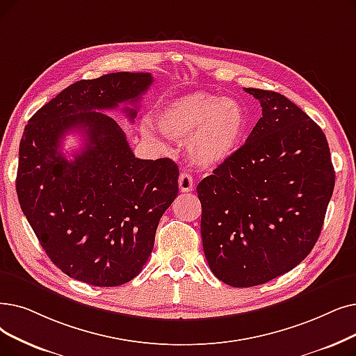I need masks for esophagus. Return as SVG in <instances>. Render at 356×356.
I'll use <instances>...</instances> for the list:
<instances>
[{
	"label": "esophagus",
	"instance_id": "34e87169",
	"mask_svg": "<svg viewBox=\"0 0 356 356\" xmlns=\"http://www.w3.org/2000/svg\"><path fill=\"white\" fill-rule=\"evenodd\" d=\"M193 177L189 173H180L179 176V189L180 192H191L193 189Z\"/></svg>",
	"mask_w": 356,
	"mask_h": 356
}]
</instances>
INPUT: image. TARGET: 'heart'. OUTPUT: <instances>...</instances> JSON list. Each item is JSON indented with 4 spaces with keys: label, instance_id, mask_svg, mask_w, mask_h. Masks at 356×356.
Returning <instances> with one entry per match:
<instances>
[{
    "label": "heart",
    "instance_id": "b5f03b06",
    "mask_svg": "<svg viewBox=\"0 0 356 356\" xmlns=\"http://www.w3.org/2000/svg\"><path fill=\"white\" fill-rule=\"evenodd\" d=\"M157 125L170 140L188 141L193 163L215 167L237 151L245 131V115L233 99L193 92L164 106L157 113ZM145 135L156 141L148 131Z\"/></svg>",
    "mask_w": 356,
    "mask_h": 356
}]
</instances>
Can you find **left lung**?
<instances>
[{
    "mask_svg": "<svg viewBox=\"0 0 356 356\" xmlns=\"http://www.w3.org/2000/svg\"><path fill=\"white\" fill-rule=\"evenodd\" d=\"M261 118L241 145L197 184L200 234L212 273L249 288L308 256L334 188L330 149L317 123L280 92L244 88Z\"/></svg>",
    "mask_w": 356,
    "mask_h": 356,
    "instance_id": "obj_1",
    "label": "left lung"
}]
</instances>
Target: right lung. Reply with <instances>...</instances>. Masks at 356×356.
<instances>
[{"mask_svg": "<svg viewBox=\"0 0 356 356\" xmlns=\"http://www.w3.org/2000/svg\"><path fill=\"white\" fill-rule=\"evenodd\" d=\"M151 83L149 72L76 81L24 128L15 180L22 211L54 265L76 281L118 286L134 280L177 196L176 163L136 159L118 122L103 113L123 104L132 122ZM75 130L85 148L68 161L60 145Z\"/></svg>", "mask_w": 356, "mask_h": 356, "instance_id": "add662e5", "label": "right lung"}]
</instances>
